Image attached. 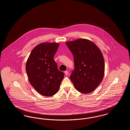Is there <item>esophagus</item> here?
<instances>
[{
  "mask_svg": "<svg viewBox=\"0 0 130 130\" xmlns=\"http://www.w3.org/2000/svg\"><path fill=\"white\" fill-rule=\"evenodd\" d=\"M64 73H65V74L66 75H67L68 74V73H69V72H68V71H65V72H64Z\"/></svg>",
  "mask_w": 130,
  "mask_h": 130,
  "instance_id": "esophagus-1",
  "label": "esophagus"
}]
</instances>
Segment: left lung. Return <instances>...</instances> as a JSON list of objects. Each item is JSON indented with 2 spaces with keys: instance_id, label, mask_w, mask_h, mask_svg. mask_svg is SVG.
<instances>
[{
  "instance_id": "left-lung-1",
  "label": "left lung",
  "mask_w": 130,
  "mask_h": 130,
  "mask_svg": "<svg viewBox=\"0 0 130 130\" xmlns=\"http://www.w3.org/2000/svg\"><path fill=\"white\" fill-rule=\"evenodd\" d=\"M74 56V70L70 78L79 92H92L103 80L105 63L99 47L92 41L78 39L66 43Z\"/></svg>"
}]
</instances>
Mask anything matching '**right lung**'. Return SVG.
<instances>
[{
    "label": "right lung",
    "mask_w": 130,
    "mask_h": 130,
    "mask_svg": "<svg viewBox=\"0 0 130 130\" xmlns=\"http://www.w3.org/2000/svg\"><path fill=\"white\" fill-rule=\"evenodd\" d=\"M59 45L54 42L37 45L26 62V71L31 85L45 96H53L58 91L64 76L54 59Z\"/></svg>",
    "instance_id": "add662e5"
}]
</instances>
